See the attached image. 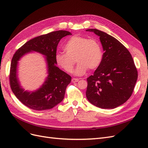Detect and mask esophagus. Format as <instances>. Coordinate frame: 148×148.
<instances>
[{
	"mask_svg": "<svg viewBox=\"0 0 148 148\" xmlns=\"http://www.w3.org/2000/svg\"><path fill=\"white\" fill-rule=\"evenodd\" d=\"M79 81L78 78H72L71 79V82L73 83H75V82H78Z\"/></svg>",
	"mask_w": 148,
	"mask_h": 148,
	"instance_id": "1",
	"label": "esophagus"
}]
</instances>
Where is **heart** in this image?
I'll use <instances>...</instances> for the list:
<instances>
[{"label": "heart", "instance_id": "1", "mask_svg": "<svg viewBox=\"0 0 148 148\" xmlns=\"http://www.w3.org/2000/svg\"><path fill=\"white\" fill-rule=\"evenodd\" d=\"M64 50L65 52H59L56 56L57 65L71 73L77 61L78 64L75 74L78 76L84 75L88 69H97L102 59L101 46L95 39L74 36L66 42Z\"/></svg>", "mask_w": 148, "mask_h": 148}]
</instances>
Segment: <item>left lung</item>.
<instances>
[{
    "label": "left lung",
    "mask_w": 148,
    "mask_h": 148,
    "mask_svg": "<svg viewBox=\"0 0 148 148\" xmlns=\"http://www.w3.org/2000/svg\"><path fill=\"white\" fill-rule=\"evenodd\" d=\"M99 36L104 52L99 66L87 78L86 95L92 104L114 109L132 96L138 71L131 53L112 36L97 29H88Z\"/></svg>",
    "instance_id": "1"
}]
</instances>
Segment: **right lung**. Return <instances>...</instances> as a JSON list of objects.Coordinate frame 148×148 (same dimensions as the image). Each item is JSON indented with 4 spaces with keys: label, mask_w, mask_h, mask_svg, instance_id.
<instances>
[{
    "label": "right lung",
    "mask_w": 148,
    "mask_h": 148,
    "mask_svg": "<svg viewBox=\"0 0 148 148\" xmlns=\"http://www.w3.org/2000/svg\"><path fill=\"white\" fill-rule=\"evenodd\" d=\"M67 31L59 30L41 35L29 40L20 47L13 55L10 70V86L18 99L29 108L36 110L53 108L64 99L66 88L71 77L56 66L57 47L60 39L71 35ZM36 51L47 56L48 77L43 86L37 91L24 92L16 77L17 61L25 53Z\"/></svg>",
    "instance_id": "obj_1"
}]
</instances>
